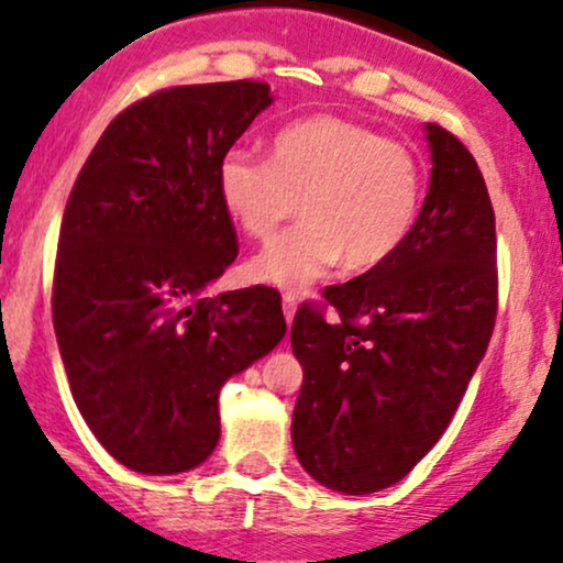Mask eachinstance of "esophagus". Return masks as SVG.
<instances>
[{"instance_id": "esophagus-1", "label": "esophagus", "mask_w": 563, "mask_h": 563, "mask_svg": "<svg viewBox=\"0 0 563 563\" xmlns=\"http://www.w3.org/2000/svg\"><path fill=\"white\" fill-rule=\"evenodd\" d=\"M283 314H286V322L290 325V322H294V314H296V296L283 294Z\"/></svg>"}]
</instances>
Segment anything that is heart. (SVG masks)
I'll return each instance as SVG.
<instances>
[{"mask_svg": "<svg viewBox=\"0 0 563 563\" xmlns=\"http://www.w3.org/2000/svg\"><path fill=\"white\" fill-rule=\"evenodd\" d=\"M423 169L376 129L318 113L277 129L269 158L230 147L217 164V196L232 222L264 241L294 217L301 224L267 243L245 273L280 290H303L344 262L380 267L410 241L423 206Z\"/></svg>", "mask_w": 563, "mask_h": 563, "instance_id": "1", "label": "heart"}]
</instances>
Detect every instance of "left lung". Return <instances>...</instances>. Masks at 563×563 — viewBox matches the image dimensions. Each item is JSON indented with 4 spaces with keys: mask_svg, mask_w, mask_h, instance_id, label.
<instances>
[{
    "mask_svg": "<svg viewBox=\"0 0 563 563\" xmlns=\"http://www.w3.org/2000/svg\"><path fill=\"white\" fill-rule=\"evenodd\" d=\"M429 192L389 262L325 288L339 322L301 307L290 346L303 367L294 450L322 487H391L444 434L487 352L497 238L487 185L461 140L426 124Z\"/></svg>",
    "mask_w": 563,
    "mask_h": 563,
    "instance_id": "obj_1",
    "label": "left lung"
}]
</instances>
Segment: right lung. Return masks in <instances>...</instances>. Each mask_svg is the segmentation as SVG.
<instances>
[{
	"label": "right lung",
	"mask_w": 563,
	"mask_h": 563,
	"mask_svg": "<svg viewBox=\"0 0 563 563\" xmlns=\"http://www.w3.org/2000/svg\"><path fill=\"white\" fill-rule=\"evenodd\" d=\"M262 81L174 87L108 124L70 190L53 322L76 407L121 466L166 476L219 442V389L286 335L280 296H209L235 262L217 164L273 106Z\"/></svg>",
	"instance_id": "obj_1"
}]
</instances>
